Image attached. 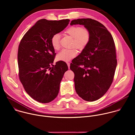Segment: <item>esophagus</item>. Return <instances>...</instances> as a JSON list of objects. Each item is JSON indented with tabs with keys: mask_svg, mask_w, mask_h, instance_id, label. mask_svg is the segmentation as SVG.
Segmentation results:
<instances>
[{
	"mask_svg": "<svg viewBox=\"0 0 135 135\" xmlns=\"http://www.w3.org/2000/svg\"><path fill=\"white\" fill-rule=\"evenodd\" d=\"M67 65H68V69H69V68H70V63H69V62H67Z\"/></svg>",
	"mask_w": 135,
	"mask_h": 135,
	"instance_id": "34e87169",
	"label": "esophagus"
}]
</instances>
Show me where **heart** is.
<instances>
[{
  "instance_id": "b5f03b06",
  "label": "heart",
  "mask_w": 135,
  "mask_h": 135,
  "mask_svg": "<svg viewBox=\"0 0 135 135\" xmlns=\"http://www.w3.org/2000/svg\"><path fill=\"white\" fill-rule=\"evenodd\" d=\"M66 35L73 38L70 46L75 47L79 50L85 49L89 44L91 40V33L90 30L84 27L79 26H71L67 28L64 32ZM60 38L59 33L53 35L51 39V44L55 50L60 49ZM78 54V52L74 49L69 50H62L56 55L57 60L68 62L75 57Z\"/></svg>"
}]
</instances>
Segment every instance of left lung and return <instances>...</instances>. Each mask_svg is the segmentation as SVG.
I'll return each mask as SVG.
<instances>
[{
  "label": "left lung",
  "instance_id": "8db88e82",
  "mask_svg": "<svg viewBox=\"0 0 135 135\" xmlns=\"http://www.w3.org/2000/svg\"><path fill=\"white\" fill-rule=\"evenodd\" d=\"M83 25L91 33L89 44L72 61L75 89L83 100L93 102L110 88L117 66L113 37L101 23L91 18H79L70 23Z\"/></svg>",
  "mask_w": 135,
  "mask_h": 135
}]
</instances>
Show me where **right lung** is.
Returning <instances> with one entry per match:
<instances>
[{
	"mask_svg": "<svg viewBox=\"0 0 135 135\" xmlns=\"http://www.w3.org/2000/svg\"><path fill=\"white\" fill-rule=\"evenodd\" d=\"M69 21V19H41L25 33L19 44V79L26 92L38 102L50 103L58 94L60 82L68 68L62 61L50 67L56 54L51 39L53 35L62 31Z\"/></svg>",
	"mask_w": 135,
	"mask_h": 135,
	"instance_id": "obj_1",
	"label": "right lung"
}]
</instances>
